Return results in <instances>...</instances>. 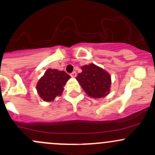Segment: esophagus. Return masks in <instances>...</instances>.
Segmentation results:
<instances>
[{
    "label": "esophagus",
    "instance_id": "obj_1",
    "mask_svg": "<svg viewBox=\"0 0 155 155\" xmlns=\"http://www.w3.org/2000/svg\"><path fill=\"white\" fill-rule=\"evenodd\" d=\"M70 76H71V77H73V78H75L76 76V72H73V73H70Z\"/></svg>",
    "mask_w": 155,
    "mask_h": 155
}]
</instances>
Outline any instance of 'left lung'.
I'll return each instance as SVG.
<instances>
[{
    "label": "left lung",
    "mask_w": 155,
    "mask_h": 155,
    "mask_svg": "<svg viewBox=\"0 0 155 155\" xmlns=\"http://www.w3.org/2000/svg\"><path fill=\"white\" fill-rule=\"evenodd\" d=\"M81 69L82 72L78 74L76 79L85 93L94 98L107 96L110 90V75L94 64L84 65Z\"/></svg>",
    "instance_id": "obj_1"
}]
</instances>
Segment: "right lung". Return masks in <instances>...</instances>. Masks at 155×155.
Returning <instances> with one entry per match:
<instances>
[{"label": "right lung", "instance_id": "right-lung-1", "mask_svg": "<svg viewBox=\"0 0 155 155\" xmlns=\"http://www.w3.org/2000/svg\"><path fill=\"white\" fill-rule=\"evenodd\" d=\"M70 78V76L63 70L48 69L37 82L38 94L46 102L54 101L56 97L61 95L64 85Z\"/></svg>", "mask_w": 155, "mask_h": 155}]
</instances>
